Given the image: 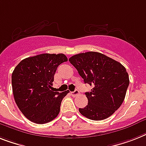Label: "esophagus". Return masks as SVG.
Listing matches in <instances>:
<instances>
[{
    "instance_id": "obj_1",
    "label": "esophagus",
    "mask_w": 146,
    "mask_h": 146,
    "mask_svg": "<svg viewBox=\"0 0 146 146\" xmlns=\"http://www.w3.org/2000/svg\"><path fill=\"white\" fill-rule=\"evenodd\" d=\"M70 94L73 96V97H76V96H78L79 94V92L78 90H75L74 92H70Z\"/></svg>"
}]
</instances>
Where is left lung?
Here are the masks:
<instances>
[{
  "mask_svg": "<svg viewBox=\"0 0 146 146\" xmlns=\"http://www.w3.org/2000/svg\"><path fill=\"white\" fill-rule=\"evenodd\" d=\"M84 82L92 85L86 92L88 103L79 112L91 120L109 118L120 107L126 95L130 80L121 63L96 52L79 53L70 58Z\"/></svg>",
  "mask_w": 146,
  "mask_h": 146,
  "instance_id": "obj_1",
  "label": "left lung"
}]
</instances>
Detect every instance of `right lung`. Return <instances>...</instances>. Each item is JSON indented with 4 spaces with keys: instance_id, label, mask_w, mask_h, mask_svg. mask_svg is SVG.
I'll return each instance as SVG.
<instances>
[{
    "instance_id": "add662e5",
    "label": "right lung",
    "mask_w": 146,
    "mask_h": 146,
    "mask_svg": "<svg viewBox=\"0 0 146 146\" xmlns=\"http://www.w3.org/2000/svg\"><path fill=\"white\" fill-rule=\"evenodd\" d=\"M67 61L64 54H40L22 60L12 73L15 104L32 122L45 124L59 114L63 98L69 91L59 93L52 87L57 67Z\"/></svg>"
}]
</instances>
